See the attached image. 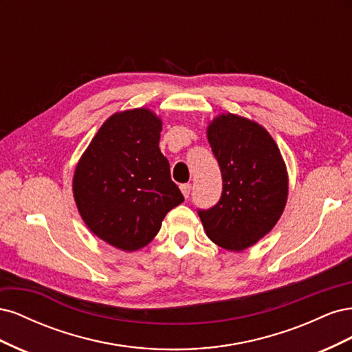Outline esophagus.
Returning a JSON list of instances; mask_svg holds the SVG:
<instances>
[{"instance_id":"34e87169","label":"esophagus","mask_w":352,"mask_h":352,"mask_svg":"<svg viewBox=\"0 0 352 352\" xmlns=\"http://www.w3.org/2000/svg\"><path fill=\"white\" fill-rule=\"evenodd\" d=\"M180 190H182V194H184L185 198H189V194H190V184L180 185Z\"/></svg>"}]
</instances>
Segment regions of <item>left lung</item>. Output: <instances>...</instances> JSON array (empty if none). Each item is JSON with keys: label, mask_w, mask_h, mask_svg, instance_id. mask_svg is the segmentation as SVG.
Segmentation results:
<instances>
[{"label": "left lung", "mask_w": 352, "mask_h": 352, "mask_svg": "<svg viewBox=\"0 0 352 352\" xmlns=\"http://www.w3.org/2000/svg\"><path fill=\"white\" fill-rule=\"evenodd\" d=\"M207 140L223 177L221 198L198 216L207 236L228 251H243L276 226L287 201V170L278 144L257 122L221 113Z\"/></svg>", "instance_id": "obj_1"}]
</instances>
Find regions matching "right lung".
<instances>
[{"label":"right lung","instance_id":"1","mask_svg":"<svg viewBox=\"0 0 352 352\" xmlns=\"http://www.w3.org/2000/svg\"><path fill=\"white\" fill-rule=\"evenodd\" d=\"M163 122L150 109L117 111L74 168L73 197L85 225L126 252L144 248L167 212L184 202L160 151Z\"/></svg>","mask_w":352,"mask_h":352}]
</instances>
